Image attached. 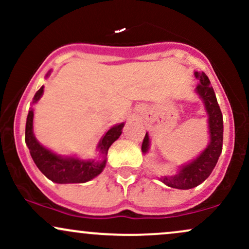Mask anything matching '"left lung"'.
<instances>
[{"mask_svg":"<svg viewBox=\"0 0 249 249\" xmlns=\"http://www.w3.org/2000/svg\"><path fill=\"white\" fill-rule=\"evenodd\" d=\"M194 76L199 81L194 91L204 103L207 115L210 142L196 158L179 166L176 174L160 178V181L164 182L166 186L178 188V190H190L204 182L212 173L222 151L224 123H222V113L216 101L215 93L213 88L211 87V82L206 73L194 71ZM148 150H150V136L146 132L142 141V153L146 154Z\"/></svg>","mask_w":249,"mask_h":249,"instance_id":"8db88e82","label":"left lung"}]
</instances>
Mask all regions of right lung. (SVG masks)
<instances>
[{
    "label": "right lung",
    "mask_w": 249,
    "mask_h": 249,
    "mask_svg": "<svg viewBox=\"0 0 249 249\" xmlns=\"http://www.w3.org/2000/svg\"><path fill=\"white\" fill-rule=\"evenodd\" d=\"M50 72L51 70L45 77H49ZM43 92L44 87H41L34 96L33 104H36L41 99ZM124 125L125 123H121L108 128L97 145L98 154L96 158L85 160L76 156H62L43 146L34 133V108L30 107L25 124V144L36 166L51 181L56 184H83L103 172L107 165L108 147L121 137Z\"/></svg>",
    "instance_id": "add662e5"
}]
</instances>
